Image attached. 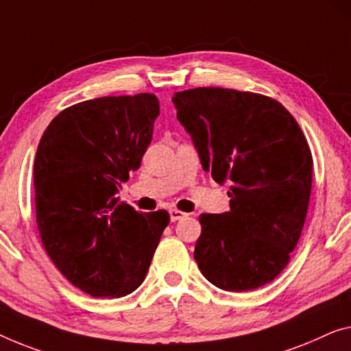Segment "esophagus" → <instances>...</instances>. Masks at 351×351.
Masks as SVG:
<instances>
[{
	"label": "esophagus",
	"mask_w": 351,
	"mask_h": 351,
	"mask_svg": "<svg viewBox=\"0 0 351 351\" xmlns=\"http://www.w3.org/2000/svg\"><path fill=\"white\" fill-rule=\"evenodd\" d=\"M187 214L180 211V209H170V221L171 222H176V221H181L182 217H186Z\"/></svg>",
	"instance_id": "esophagus-1"
}]
</instances>
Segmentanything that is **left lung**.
Wrapping results in <instances>:
<instances>
[{
    "instance_id": "1",
    "label": "left lung",
    "mask_w": 351,
    "mask_h": 351,
    "mask_svg": "<svg viewBox=\"0 0 351 351\" xmlns=\"http://www.w3.org/2000/svg\"><path fill=\"white\" fill-rule=\"evenodd\" d=\"M202 167L230 181V211L202 214L195 258L226 291L268 284L300 241L312 189V154L300 124L268 96L195 88L173 96Z\"/></svg>"
}]
</instances>
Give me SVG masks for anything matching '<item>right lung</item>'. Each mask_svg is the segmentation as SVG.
Returning a JSON list of instances; mask_svg holds the SVG:
<instances>
[{"label": "right lung", "instance_id": "add662e5", "mask_svg": "<svg viewBox=\"0 0 351 351\" xmlns=\"http://www.w3.org/2000/svg\"><path fill=\"white\" fill-rule=\"evenodd\" d=\"M154 94L107 96L56 114L36 151V221L60 273L94 298L137 290L170 216L138 213L117 193L153 138Z\"/></svg>", "mask_w": 351, "mask_h": 351}]
</instances>
